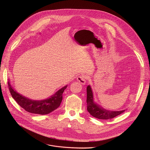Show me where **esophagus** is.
<instances>
[{
    "label": "esophagus",
    "instance_id": "esophagus-1",
    "mask_svg": "<svg viewBox=\"0 0 150 150\" xmlns=\"http://www.w3.org/2000/svg\"><path fill=\"white\" fill-rule=\"evenodd\" d=\"M77 81L81 84H85L86 82V76L84 75H80L77 77Z\"/></svg>",
    "mask_w": 150,
    "mask_h": 150
}]
</instances>
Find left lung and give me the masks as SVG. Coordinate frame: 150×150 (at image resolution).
<instances>
[{"label": "left lung", "mask_w": 150, "mask_h": 150, "mask_svg": "<svg viewBox=\"0 0 150 150\" xmlns=\"http://www.w3.org/2000/svg\"><path fill=\"white\" fill-rule=\"evenodd\" d=\"M87 103L88 112L91 116L99 119H110L123 113L125 111L124 110L113 112L101 108V107L94 102L93 94L90 85L87 87Z\"/></svg>", "instance_id": "obj_1"}]
</instances>
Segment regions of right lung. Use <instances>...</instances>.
I'll return each instance as SVG.
<instances>
[{
  "mask_svg": "<svg viewBox=\"0 0 150 150\" xmlns=\"http://www.w3.org/2000/svg\"><path fill=\"white\" fill-rule=\"evenodd\" d=\"M8 87L13 98L25 111L31 113L43 115L52 112L60 106L63 93L67 88V85L59 90L50 98L41 101L32 100L19 94L14 91L9 82H8Z\"/></svg>",
  "mask_w": 150,
  "mask_h": 150,
  "instance_id": "1",
  "label": "right lung"
}]
</instances>
